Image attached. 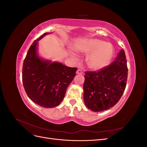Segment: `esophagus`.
I'll use <instances>...</instances> for the list:
<instances>
[{
	"label": "esophagus",
	"instance_id": "34e87169",
	"mask_svg": "<svg viewBox=\"0 0 147 147\" xmlns=\"http://www.w3.org/2000/svg\"><path fill=\"white\" fill-rule=\"evenodd\" d=\"M77 74H83V72L81 70V69H78L77 71Z\"/></svg>",
	"mask_w": 147,
	"mask_h": 147
}]
</instances>
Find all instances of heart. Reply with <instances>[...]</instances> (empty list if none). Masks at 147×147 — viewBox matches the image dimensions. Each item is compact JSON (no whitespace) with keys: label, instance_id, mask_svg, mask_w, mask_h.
I'll return each mask as SVG.
<instances>
[{"label":"heart","instance_id":"b5f03b06","mask_svg":"<svg viewBox=\"0 0 147 147\" xmlns=\"http://www.w3.org/2000/svg\"><path fill=\"white\" fill-rule=\"evenodd\" d=\"M78 51L90 55L87 63L93 70H98L107 65L112 59L113 48L111 44L98 39H88L77 47Z\"/></svg>","mask_w":147,"mask_h":147}]
</instances>
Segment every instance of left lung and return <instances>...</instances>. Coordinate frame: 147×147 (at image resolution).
<instances>
[{"mask_svg": "<svg viewBox=\"0 0 147 147\" xmlns=\"http://www.w3.org/2000/svg\"><path fill=\"white\" fill-rule=\"evenodd\" d=\"M125 53L119 52L110 65L97 72H86L83 99L87 108L100 112L112 107L122 96L127 79Z\"/></svg>", "mask_w": 147, "mask_h": 147, "instance_id": "8db88e82", "label": "left lung"}]
</instances>
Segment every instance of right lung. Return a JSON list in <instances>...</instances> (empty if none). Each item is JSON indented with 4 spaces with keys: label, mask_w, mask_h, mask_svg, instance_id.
Segmentation results:
<instances>
[{
    "label": "right lung",
    "mask_w": 147,
    "mask_h": 147,
    "mask_svg": "<svg viewBox=\"0 0 147 147\" xmlns=\"http://www.w3.org/2000/svg\"><path fill=\"white\" fill-rule=\"evenodd\" d=\"M48 34L50 33L43 34L30 47L23 63L22 79L30 100L43 107L52 108L63 101L77 69L59 62L51 63L38 56V42Z\"/></svg>",
    "instance_id": "add662e5"
}]
</instances>
